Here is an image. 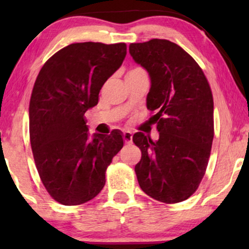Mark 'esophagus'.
<instances>
[{
  "label": "esophagus",
  "mask_w": 249,
  "mask_h": 249,
  "mask_svg": "<svg viewBox=\"0 0 249 249\" xmlns=\"http://www.w3.org/2000/svg\"><path fill=\"white\" fill-rule=\"evenodd\" d=\"M124 139L125 144H131L132 142V134L130 131H124Z\"/></svg>",
  "instance_id": "esophagus-1"
}]
</instances>
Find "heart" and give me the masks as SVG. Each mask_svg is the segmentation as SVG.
Here are the masks:
<instances>
[{"instance_id":"b5f03b06","label":"heart","mask_w":249,"mask_h":249,"mask_svg":"<svg viewBox=\"0 0 249 249\" xmlns=\"http://www.w3.org/2000/svg\"><path fill=\"white\" fill-rule=\"evenodd\" d=\"M135 70H139V69H135ZM131 71H134V70H131Z\"/></svg>"}]
</instances>
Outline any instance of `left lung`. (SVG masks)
<instances>
[{
	"label": "left lung",
	"instance_id": "1",
	"mask_svg": "<svg viewBox=\"0 0 249 249\" xmlns=\"http://www.w3.org/2000/svg\"><path fill=\"white\" fill-rule=\"evenodd\" d=\"M129 53L151 79L146 98L156 111L159 139L142 132L132 141L142 159L135 166L139 186L152 198L179 203L193 195L205 175L214 136L213 96L195 60L168 39L132 43Z\"/></svg>",
	"mask_w": 249,
	"mask_h": 249
}]
</instances>
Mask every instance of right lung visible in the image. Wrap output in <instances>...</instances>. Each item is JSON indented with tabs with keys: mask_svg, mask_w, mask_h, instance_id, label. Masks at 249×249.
Returning a JSON list of instances; mask_svg holds the SVG:
<instances>
[{
	"mask_svg": "<svg viewBox=\"0 0 249 249\" xmlns=\"http://www.w3.org/2000/svg\"><path fill=\"white\" fill-rule=\"evenodd\" d=\"M124 43H74L47 60L34 85L29 136L37 171L56 202L79 205L105 185V171L124 147L112 130L89 138L85 113L98 103L105 81L121 67Z\"/></svg>",
	"mask_w": 249,
	"mask_h": 249,
	"instance_id": "add662e5",
	"label": "right lung"
}]
</instances>
